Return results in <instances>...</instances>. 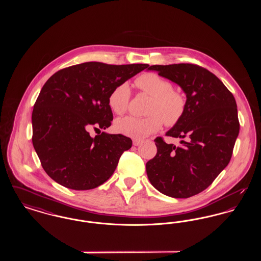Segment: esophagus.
Returning a JSON list of instances; mask_svg holds the SVG:
<instances>
[{"label":"esophagus","mask_w":261,"mask_h":261,"mask_svg":"<svg viewBox=\"0 0 261 261\" xmlns=\"http://www.w3.org/2000/svg\"><path fill=\"white\" fill-rule=\"evenodd\" d=\"M141 143H142V141H140V140H133V145L134 146H139Z\"/></svg>","instance_id":"34e87169"}]
</instances>
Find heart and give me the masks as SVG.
<instances>
[{"mask_svg": "<svg viewBox=\"0 0 261 261\" xmlns=\"http://www.w3.org/2000/svg\"><path fill=\"white\" fill-rule=\"evenodd\" d=\"M136 84L145 94L151 97L148 108L149 116H125L114 122V129L119 134L141 140L158 132L163 121L168 126L176 124L186 110L185 97L174 91L172 84L155 73H146L137 78ZM131 96L129 84L122 82L112 89L108 103L116 114L126 112Z\"/></svg>", "mask_w": 261, "mask_h": 261, "instance_id": "heart-1", "label": "heart"}]
</instances>
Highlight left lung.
<instances>
[{
  "label": "left lung",
  "mask_w": 261,
  "mask_h": 261,
  "mask_svg": "<svg viewBox=\"0 0 261 261\" xmlns=\"http://www.w3.org/2000/svg\"><path fill=\"white\" fill-rule=\"evenodd\" d=\"M148 70L177 84L187 99L184 115L166 132L182 139L181 145L158 137L147 175L163 195L187 199L211 185L231 160L240 131L236 99L220 79L196 64L151 65Z\"/></svg>",
  "instance_id": "8db88e82"
}]
</instances>
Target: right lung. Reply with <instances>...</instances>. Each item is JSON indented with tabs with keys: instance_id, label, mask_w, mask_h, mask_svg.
Segmentation results:
<instances>
[{
	"instance_id": "obj_1",
	"label": "right lung",
	"mask_w": 261,
	"mask_h": 261,
	"mask_svg": "<svg viewBox=\"0 0 261 261\" xmlns=\"http://www.w3.org/2000/svg\"><path fill=\"white\" fill-rule=\"evenodd\" d=\"M149 64L80 63L50 76L32 112V143L41 164L60 185L76 191L97 188L112 176L132 140L101 132L112 124L108 99L116 85ZM94 128L99 135L91 137Z\"/></svg>"
}]
</instances>
